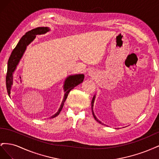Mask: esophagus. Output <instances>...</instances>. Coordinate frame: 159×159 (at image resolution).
Here are the masks:
<instances>
[{
	"mask_svg": "<svg viewBox=\"0 0 159 159\" xmlns=\"http://www.w3.org/2000/svg\"><path fill=\"white\" fill-rule=\"evenodd\" d=\"M88 74H89L90 76H94L95 72H94V71H93V70H90V71L88 72Z\"/></svg>",
	"mask_w": 159,
	"mask_h": 159,
	"instance_id": "esophagus-1",
	"label": "esophagus"
}]
</instances>
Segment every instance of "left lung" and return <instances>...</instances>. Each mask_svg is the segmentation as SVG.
Returning a JSON list of instances; mask_svg holds the SVG:
<instances>
[{
    "instance_id": "1",
    "label": "left lung",
    "mask_w": 159,
    "mask_h": 159,
    "mask_svg": "<svg viewBox=\"0 0 159 159\" xmlns=\"http://www.w3.org/2000/svg\"><path fill=\"white\" fill-rule=\"evenodd\" d=\"M95 95H94V96H93V99H92V101H91V109H92L93 115V117H94V119L96 120V121H97L98 122H99V123H102V122H101L100 121H99V120L97 119V117H96L95 116L94 113H93V103H94V100H95Z\"/></svg>"
}]
</instances>
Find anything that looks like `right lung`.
Wrapping results in <instances>:
<instances>
[{
    "mask_svg": "<svg viewBox=\"0 0 159 159\" xmlns=\"http://www.w3.org/2000/svg\"><path fill=\"white\" fill-rule=\"evenodd\" d=\"M48 31H50V28L48 27H38L36 28H34V29H32L30 31L27 32L25 34L20 38V40H19L16 46L14 48V49L12 50L11 55L10 57H9L8 61V69L6 76L7 89L9 95L11 94V89L13 84L12 74L14 73V71H15L19 61H20V59L22 58L24 53H25L26 49V47L35 39L36 35L44 34H46ZM84 79V74H76L73 75H70L66 78L64 85V89L65 91L64 98L63 99V101H62L60 107L58 109V111H57L56 114L52 115L50 118H54L60 114L62 108H63L65 101L66 100L67 98H68V95L70 93V91L72 89H74L75 86L79 85L81 83H82Z\"/></svg>",
    "mask_w": 159,
    "mask_h": 159,
    "instance_id": "obj_1",
    "label": "right lung"
}]
</instances>
